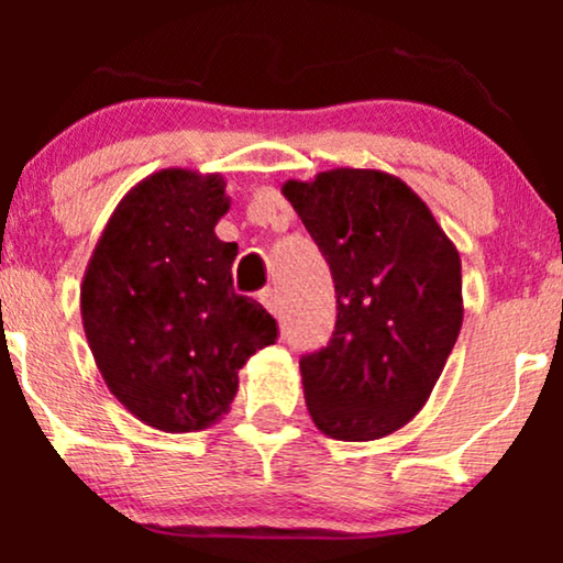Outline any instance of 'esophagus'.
<instances>
[{
    "mask_svg": "<svg viewBox=\"0 0 563 563\" xmlns=\"http://www.w3.org/2000/svg\"><path fill=\"white\" fill-rule=\"evenodd\" d=\"M260 301L264 303V309H267L269 314H280L283 312V301H280V294H277L275 288H267V290H262L260 294Z\"/></svg>",
    "mask_w": 563,
    "mask_h": 563,
    "instance_id": "34e87169",
    "label": "esophagus"
}]
</instances>
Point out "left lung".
I'll use <instances>...</instances> for the list:
<instances>
[{"label":"left lung","mask_w":563,"mask_h":563,"mask_svg":"<svg viewBox=\"0 0 563 563\" xmlns=\"http://www.w3.org/2000/svg\"><path fill=\"white\" fill-rule=\"evenodd\" d=\"M331 264L335 331L301 360L303 399L325 437H389L429 402L463 325L461 254L412 187L380 169L288 179Z\"/></svg>","instance_id":"left-lung-1"}]
</instances>
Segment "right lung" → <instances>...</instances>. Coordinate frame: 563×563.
Wrapping results in <instances>:
<instances>
[{
  "instance_id": "add662e5",
  "label": "right lung",
  "mask_w": 563,
  "mask_h": 563,
  "mask_svg": "<svg viewBox=\"0 0 563 563\" xmlns=\"http://www.w3.org/2000/svg\"><path fill=\"white\" fill-rule=\"evenodd\" d=\"M222 174L161 169L108 219L81 280V322L102 380L137 421L203 431L230 410L238 371L275 344V318L232 288L238 243Z\"/></svg>"
}]
</instances>
